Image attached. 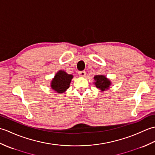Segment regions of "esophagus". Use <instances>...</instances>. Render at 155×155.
I'll return each mask as SVG.
<instances>
[{
  "mask_svg": "<svg viewBox=\"0 0 155 155\" xmlns=\"http://www.w3.org/2000/svg\"><path fill=\"white\" fill-rule=\"evenodd\" d=\"M78 75L80 76V77H85V75H86V72L85 71H80L78 72Z\"/></svg>",
  "mask_w": 155,
  "mask_h": 155,
  "instance_id": "obj_1",
  "label": "esophagus"
}]
</instances>
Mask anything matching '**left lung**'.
I'll return each mask as SVG.
<instances>
[{
    "mask_svg": "<svg viewBox=\"0 0 155 155\" xmlns=\"http://www.w3.org/2000/svg\"><path fill=\"white\" fill-rule=\"evenodd\" d=\"M94 80L96 81L95 85L101 91H105L108 88L110 85V81L103 75H96L94 77Z\"/></svg>",
    "mask_w": 155,
    "mask_h": 155,
    "instance_id": "1",
    "label": "left lung"
}]
</instances>
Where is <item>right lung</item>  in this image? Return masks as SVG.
<instances>
[{"label": "right lung", "instance_id": "add662e5", "mask_svg": "<svg viewBox=\"0 0 155 155\" xmlns=\"http://www.w3.org/2000/svg\"><path fill=\"white\" fill-rule=\"evenodd\" d=\"M72 75L68 74L64 71H58L51 83V87L58 93H62L70 86Z\"/></svg>", "mask_w": 155, "mask_h": 155}]
</instances>
